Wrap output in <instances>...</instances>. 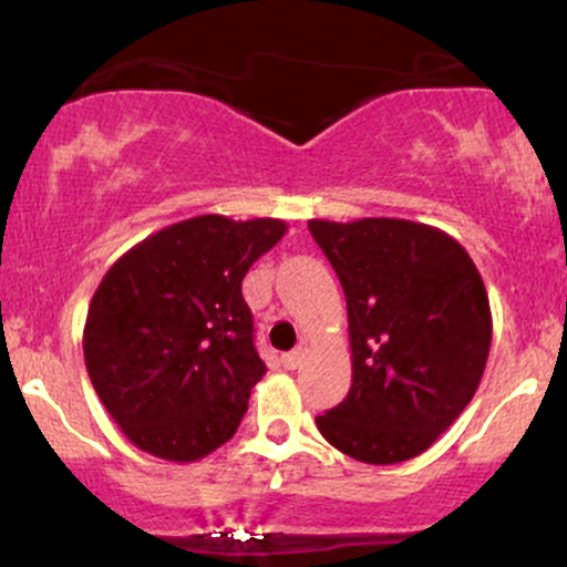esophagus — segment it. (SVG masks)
<instances>
[{"label":"esophagus","mask_w":567,"mask_h":567,"mask_svg":"<svg viewBox=\"0 0 567 567\" xmlns=\"http://www.w3.org/2000/svg\"><path fill=\"white\" fill-rule=\"evenodd\" d=\"M303 360H306V349H296L290 351V354H282V365L288 370H298L303 365Z\"/></svg>","instance_id":"esophagus-1"}]
</instances>
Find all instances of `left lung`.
Listing matches in <instances>:
<instances>
[{"instance_id": "1", "label": "left lung", "mask_w": 567, "mask_h": 567, "mask_svg": "<svg viewBox=\"0 0 567 567\" xmlns=\"http://www.w3.org/2000/svg\"><path fill=\"white\" fill-rule=\"evenodd\" d=\"M311 237L341 279L351 389L317 429L362 464H400L464 413L493 338L483 277L451 234L405 218H315Z\"/></svg>"}]
</instances>
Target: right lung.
Wrapping results in <instances>:
<instances>
[{"instance_id":"add662e5","label":"right lung","mask_w":567,"mask_h":567,"mask_svg":"<svg viewBox=\"0 0 567 567\" xmlns=\"http://www.w3.org/2000/svg\"><path fill=\"white\" fill-rule=\"evenodd\" d=\"M285 231L279 218L178 220L103 275L84 320V365L138 451L192 464L234 437L266 373L243 279Z\"/></svg>"}]
</instances>
